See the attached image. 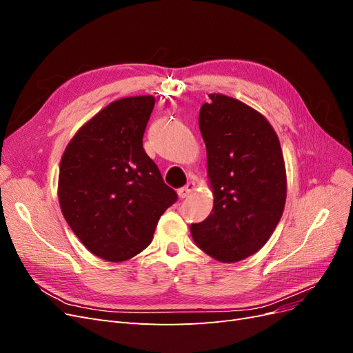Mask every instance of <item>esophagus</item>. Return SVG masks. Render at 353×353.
<instances>
[{
	"label": "esophagus",
	"mask_w": 353,
	"mask_h": 353,
	"mask_svg": "<svg viewBox=\"0 0 353 353\" xmlns=\"http://www.w3.org/2000/svg\"><path fill=\"white\" fill-rule=\"evenodd\" d=\"M194 190H196V184H194V183H188L185 187L178 190V197H179V199H185V197H188L191 193H193Z\"/></svg>",
	"instance_id": "34e87169"
}]
</instances>
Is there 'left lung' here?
Here are the masks:
<instances>
[{
  "mask_svg": "<svg viewBox=\"0 0 353 353\" xmlns=\"http://www.w3.org/2000/svg\"><path fill=\"white\" fill-rule=\"evenodd\" d=\"M199 126L206 144L213 209L190 227L197 248L223 263L259 252L280 222L287 176L279 135L266 117L223 94H209Z\"/></svg>",
  "mask_w": 353,
  "mask_h": 353,
  "instance_id": "obj_1",
  "label": "left lung"
}]
</instances>
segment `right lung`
<instances>
[{
    "instance_id": "right-lung-1",
    "label": "right lung",
    "mask_w": 353,
    "mask_h": 353,
    "mask_svg": "<svg viewBox=\"0 0 353 353\" xmlns=\"http://www.w3.org/2000/svg\"><path fill=\"white\" fill-rule=\"evenodd\" d=\"M154 101L137 95L105 105L79 128L60 160L63 216L104 261L123 262L143 252L178 197L143 147Z\"/></svg>"
}]
</instances>
